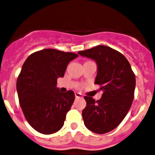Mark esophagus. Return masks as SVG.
Segmentation results:
<instances>
[{
	"label": "esophagus",
	"instance_id": "34e87169",
	"mask_svg": "<svg viewBox=\"0 0 155 155\" xmlns=\"http://www.w3.org/2000/svg\"><path fill=\"white\" fill-rule=\"evenodd\" d=\"M75 96H76V98H82V94L79 93V92H75Z\"/></svg>",
	"mask_w": 155,
	"mask_h": 155
}]
</instances>
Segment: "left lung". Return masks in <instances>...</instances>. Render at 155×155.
Returning <instances> with one entry per match:
<instances>
[{
	"mask_svg": "<svg viewBox=\"0 0 155 155\" xmlns=\"http://www.w3.org/2000/svg\"><path fill=\"white\" fill-rule=\"evenodd\" d=\"M78 53L96 62L95 84L99 85L103 92L99 100L84 97L86 106L82 113L84 124L96 134L109 132L119 125L131 108L135 75L125 56L107 46L99 45Z\"/></svg>",
	"mask_w": 155,
	"mask_h": 155,
	"instance_id": "1",
	"label": "left lung"
}]
</instances>
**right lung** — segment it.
Returning <instances> with one entry per match:
<instances>
[{"mask_svg": "<svg viewBox=\"0 0 155 155\" xmlns=\"http://www.w3.org/2000/svg\"><path fill=\"white\" fill-rule=\"evenodd\" d=\"M78 55L44 49L27 57L17 81L19 102L25 118L38 132L50 134L63 126L75 100L74 92H61L57 78L63 77L67 65Z\"/></svg>", "mask_w": 155, "mask_h": 155, "instance_id": "1", "label": "right lung"}]
</instances>
